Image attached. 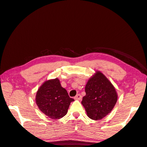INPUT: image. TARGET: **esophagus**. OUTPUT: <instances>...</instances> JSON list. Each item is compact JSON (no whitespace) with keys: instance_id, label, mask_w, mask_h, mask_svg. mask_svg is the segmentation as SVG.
I'll return each instance as SVG.
<instances>
[{"instance_id":"34e87169","label":"esophagus","mask_w":147,"mask_h":147,"mask_svg":"<svg viewBox=\"0 0 147 147\" xmlns=\"http://www.w3.org/2000/svg\"><path fill=\"white\" fill-rule=\"evenodd\" d=\"M74 98L76 100H80L82 99V96L80 95V94H77V95L75 96Z\"/></svg>"}]
</instances>
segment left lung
Listing matches in <instances>:
<instances>
[{
  "label": "left lung",
  "mask_w": 147,
  "mask_h": 147,
  "mask_svg": "<svg viewBox=\"0 0 147 147\" xmlns=\"http://www.w3.org/2000/svg\"><path fill=\"white\" fill-rule=\"evenodd\" d=\"M86 95L81 103L88 117L101 120L111 111L117 102L115 88L106 76L100 71L89 79L85 87Z\"/></svg>",
  "instance_id": "left-lung-1"
}]
</instances>
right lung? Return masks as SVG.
Returning a JSON list of instances; mask_svg holds the SVG:
<instances>
[{"mask_svg":"<svg viewBox=\"0 0 147 147\" xmlns=\"http://www.w3.org/2000/svg\"><path fill=\"white\" fill-rule=\"evenodd\" d=\"M74 100L69 96L67 91L61 87L58 79L45 81L38 89L36 96V102L40 110L53 120L65 116Z\"/></svg>","mask_w":147,"mask_h":147,"instance_id":"add662e5","label":"right lung"}]
</instances>
